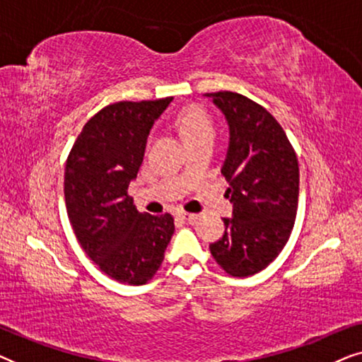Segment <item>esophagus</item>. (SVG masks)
Returning <instances> with one entry per match:
<instances>
[{
  "label": "esophagus",
  "instance_id": "34e87169",
  "mask_svg": "<svg viewBox=\"0 0 362 362\" xmlns=\"http://www.w3.org/2000/svg\"><path fill=\"white\" fill-rule=\"evenodd\" d=\"M177 217H180L181 221L189 222V224H194V222L197 221V217H199V214H191V212L181 211V212H177Z\"/></svg>",
  "mask_w": 362,
  "mask_h": 362
}]
</instances>
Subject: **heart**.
I'll use <instances>...</instances> for the list:
<instances>
[{"instance_id": "1", "label": "heart", "mask_w": 362, "mask_h": 362, "mask_svg": "<svg viewBox=\"0 0 362 362\" xmlns=\"http://www.w3.org/2000/svg\"><path fill=\"white\" fill-rule=\"evenodd\" d=\"M176 127L180 128L187 145L202 136L214 135V123H212L209 113L199 105L182 108L176 115Z\"/></svg>"}]
</instances>
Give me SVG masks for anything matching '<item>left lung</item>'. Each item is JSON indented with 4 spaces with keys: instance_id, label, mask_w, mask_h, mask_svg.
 Wrapping results in <instances>:
<instances>
[{
    "instance_id": "8db88e82",
    "label": "left lung",
    "mask_w": 362,
    "mask_h": 362,
    "mask_svg": "<svg viewBox=\"0 0 362 362\" xmlns=\"http://www.w3.org/2000/svg\"><path fill=\"white\" fill-rule=\"evenodd\" d=\"M229 123V150L221 173L234 217L209 245L232 276H249L272 264L290 239L298 209V158L270 112L237 92L206 93Z\"/></svg>"
}]
</instances>
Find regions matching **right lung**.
<instances>
[{"instance_id":"right-lung-1","label":"right lung","mask_w":362,"mask_h":362,"mask_svg":"<svg viewBox=\"0 0 362 362\" xmlns=\"http://www.w3.org/2000/svg\"><path fill=\"white\" fill-rule=\"evenodd\" d=\"M171 100L103 107L83 125L66 161L64 196L74 234L98 269L120 284L150 281L175 232L171 214L138 212L128 194L153 123Z\"/></svg>"}]
</instances>
